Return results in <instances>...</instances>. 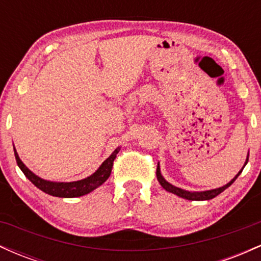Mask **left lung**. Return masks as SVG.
I'll list each match as a JSON object with an SVG mask.
<instances>
[{"label": "left lung", "instance_id": "obj_1", "mask_svg": "<svg viewBox=\"0 0 261 261\" xmlns=\"http://www.w3.org/2000/svg\"><path fill=\"white\" fill-rule=\"evenodd\" d=\"M248 158H249V154L247 155V160H245V163L243 166V168L245 166H247L248 163ZM243 168H242L241 170L238 172V174H237L234 178L232 179L229 182H227L226 185H223V187L221 188H216V189H211V190H205V191H189V190H184V189L181 188H178L175 187V185L170 184L169 181H167L166 179H164V176L162 175L161 173V167H160V162H158V166H157V179L158 181H160V184L162 185V188L164 189V190L169 191V193L174 194V195L179 196V197H182V199H187V200H191V201H203V200H211L214 199V197H216L217 195H220L222 191L226 190L227 188L230 187V185L234 182V180L237 178H238L239 174L242 173V170H243Z\"/></svg>", "mask_w": 261, "mask_h": 261}]
</instances>
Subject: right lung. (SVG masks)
Segmentation results:
<instances>
[{
    "label": "right lung",
    "instance_id": "right-lung-1",
    "mask_svg": "<svg viewBox=\"0 0 261 261\" xmlns=\"http://www.w3.org/2000/svg\"><path fill=\"white\" fill-rule=\"evenodd\" d=\"M13 149L18 167H19L20 170L24 173L27 178H28L38 189H40L41 191H44V193L49 194V195L51 196L79 197L86 195V194H89L91 191L94 190V189L100 187V185L109 178L113 168V162L115 160L116 154L120 151V147L116 148L115 151H114L113 153L100 164L99 168L95 170L93 174L87 176L85 179H81V180L76 181H51L40 178V176L34 174V173L23 163L22 160L19 158V155L17 153L16 148L13 147Z\"/></svg>",
    "mask_w": 261,
    "mask_h": 261
}]
</instances>
